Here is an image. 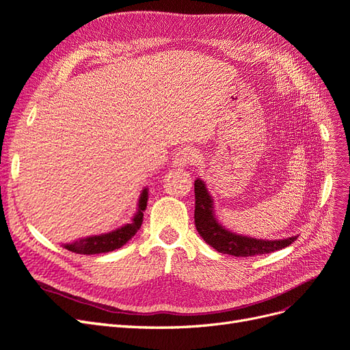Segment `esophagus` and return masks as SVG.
Masks as SVG:
<instances>
[{
	"instance_id": "1",
	"label": "esophagus",
	"mask_w": 350,
	"mask_h": 350,
	"mask_svg": "<svg viewBox=\"0 0 350 350\" xmlns=\"http://www.w3.org/2000/svg\"><path fill=\"white\" fill-rule=\"evenodd\" d=\"M197 161V152L194 149H181L174 156V165L178 167H184L187 165H193Z\"/></svg>"
}]
</instances>
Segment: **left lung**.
<instances>
[{
    "instance_id": "1",
    "label": "left lung",
    "mask_w": 350,
    "mask_h": 350,
    "mask_svg": "<svg viewBox=\"0 0 350 350\" xmlns=\"http://www.w3.org/2000/svg\"><path fill=\"white\" fill-rule=\"evenodd\" d=\"M196 193V211L194 220L200 237L210 247L221 254H229L234 257H251L258 254H269L289 247L298 237L283 239H258L247 235L237 234L220 224L215 213V201L210 196L206 183L197 178L194 181Z\"/></svg>"
}]
</instances>
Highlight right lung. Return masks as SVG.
Segmentation results:
<instances>
[{"label": "right lung", "instance_id": "1", "mask_svg": "<svg viewBox=\"0 0 350 350\" xmlns=\"http://www.w3.org/2000/svg\"><path fill=\"white\" fill-rule=\"evenodd\" d=\"M147 200H149V188H143V191L139 197V203H137L135 213L130 224H125L121 228L107 232V234L80 238L71 243H62V247L71 252L86 254V256H90V254L111 252L113 250L121 248L137 234V230L142 228L144 210L147 207Z\"/></svg>", "mask_w": 350, "mask_h": 350}]
</instances>
